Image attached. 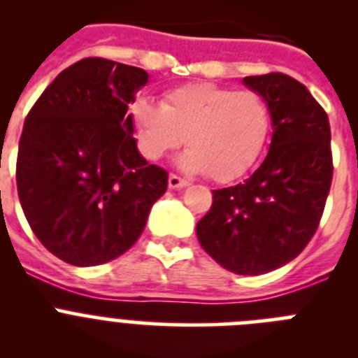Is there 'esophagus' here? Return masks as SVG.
<instances>
[{
  "label": "esophagus",
  "mask_w": 358,
  "mask_h": 358,
  "mask_svg": "<svg viewBox=\"0 0 358 358\" xmlns=\"http://www.w3.org/2000/svg\"><path fill=\"white\" fill-rule=\"evenodd\" d=\"M188 185H189V181H186V179H181V177L176 176V173H170V176H169V188L179 189V188H186Z\"/></svg>",
  "instance_id": "34e87169"
}]
</instances>
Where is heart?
<instances>
[{
  "mask_svg": "<svg viewBox=\"0 0 358 358\" xmlns=\"http://www.w3.org/2000/svg\"><path fill=\"white\" fill-rule=\"evenodd\" d=\"M131 122L148 159H161L186 140L189 148L177 159L179 166L227 182L248 172L264 152L271 110L255 91L188 84L170 91L164 103L140 96L131 106Z\"/></svg>",
  "mask_w": 358,
  "mask_h": 358,
  "instance_id": "heart-1",
  "label": "heart"
}]
</instances>
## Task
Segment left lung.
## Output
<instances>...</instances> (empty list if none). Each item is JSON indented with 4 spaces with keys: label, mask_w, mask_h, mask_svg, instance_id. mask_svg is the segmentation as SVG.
<instances>
[{
    "label": "left lung",
    "mask_w": 358,
    "mask_h": 358,
    "mask_svg": "<svg viewBox=\"0 0 358 358\" xmlns=\"http://www.w3.org/2000/svg\"><path fill=\"white\" fill-rule=\"evenodd\" d=\"M242 82L267 102L273 138L245 181L215 189L197 238L224 268L258 276L289 264L314 236L331 185V136L324 109L296 78L268 73Z\"/></svg>",
    "instance_id": "obj_1"
}]
</instances>
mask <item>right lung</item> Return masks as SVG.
Returning <instances> with one entry per match:
<instances>
[{
  "mask_svg": "<svg viewBox=\"0 0 358 358\" xmlns=\"http://www.w3.org/2000/svg\"><path fill=\"white\" fill-rule=\"evenodd\" d=\"M148 73L100 57L57 75L24 120L17 194L31 231L77 267L107 264L143 233L166 172L140 154L129 103Z\"/></svg>",
  "mask_w": 358,
  "mask_h": 358,
  "instance_id": "1",
  "label": "right lung"
}]
</instances>
